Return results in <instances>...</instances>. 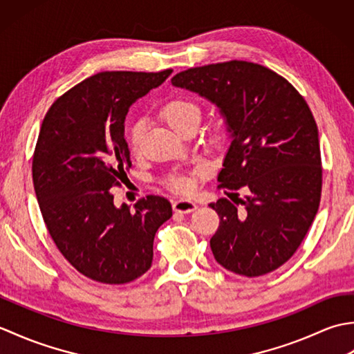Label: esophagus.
Segmentation results:
<instances>
[{
	"label": "esophagus",
	"mask_w": 354,
	"mask_h": 354,
	"mask_svg": "<svg viewBox=\"0 0 354 354\" xmlns=\"http://www.w3.org/2000/svg\"><path fill=\"white\" fill-rule=\"evenodd\" d=\"M196 208H198V205L194 204V202H192V201L181 199V201L173 202V209H175L176 213H184V214H187V213L194 212V209H196Z\"/></svg>",
	"instance_id": "34e87169"
}]
</instances>
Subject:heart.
I'll return each mask as SVG.
<instances>
[{"mask_svg":"<svg viewBox=\"0 0 354 354\" xmlns=\"http://www.w3.org/2000/svg\"><path fill=\"white\" fill-rule=\"evenodd\" d=\"M201 106L190 99L184 97H176L170 99L162 104L161 115L165 118L173 129L181 133L187 126L199 124L201 122ZM146 131V123L142 120H137L129 131V145L133 153H140L142 135ZM169 185L173 190L179 193H189L193 189V178L192 176H175L169 181Z\"/></svg>","mask_w":354,"mask_h":354,"instance_id":"b5f03b06","label":"heart"}]
</instances>
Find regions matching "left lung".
<instances>
[{
	"label": "left lung",
	"mask_w": 354,
	"mask_h": 354,
	"mask_svg": "<svg viewBox=\"0 0 354 354\" xmlns=\"http://www.w3.org/2000/svg\"><path fill=\"white\" fill-rule=\"evenodd\" d=\"M171 84L214 103L231 137L217 181L235 202L209 204L221 217L209 240L216 261L245 277L272 272L301 245L321 201L318 126L309 104L280 74L246 61L189 68Z\"/></svg>",
	"instance_id": "left-lung-1"
}]
</instances>
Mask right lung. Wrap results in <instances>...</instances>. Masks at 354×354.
Masks as SVG:
<instances>
[{
    "instance_id": "right-lung-1",
    "label": "right lung",
    "mask_w": 354,
    "mask_h": 354,
    "mask_svg": "<svg viewBox=\"0 0 354 354\" xmlns=\"http://www.w3.org/2000/svg\"><path fill=\"white\" fill-rule=\"evenodd\" d=\"M171 71L99 73L45 114L32 165L36 198L57 250L94 281L124 284L147 272L156 231L171 217L165 198L117 208L109 192L132 167L127 111Z\"/></svg>"
}]
</instances>
